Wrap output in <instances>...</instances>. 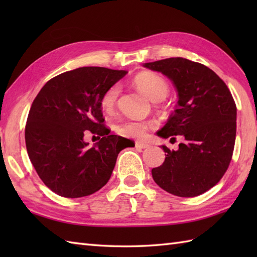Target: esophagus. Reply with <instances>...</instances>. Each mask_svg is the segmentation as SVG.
Wrapping results in <instances>:
<instances>
[{"instance_id": "esophagus-1", "label": "esophagus", "mask_w": 257, "mask_h": 257, "mask_svg": "<svg viewBox=\"0 0 257 257\" xmlns=\"http://www.w3.org/2000/svg\"><path fill=\"white\" fill-rule=\"evenodd\" d=\"M148 147H149V144L144 143V141H137V143H136V148L137 149H146L148 148Z\"/></svg>"}]
</instances>
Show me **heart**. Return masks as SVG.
Masks as SVG:
<instances>
[{
    "instance_id": "heart-1",
    "label": "heart",
    "mask_w": 257,
    "mask_h": 257,
    "mask_svg": "<svg viewBox=\"0 0 257 257\" xmlns=\"http://www.w3.org/2000/svg\"><path fill=\"white\" fill-rule=\"evenodd\" d=\"M136 88L148 97L151 101H161L169 94V85L166 79L161 76L154 73H141L134 79ZM120 88L118 85H113L105 91L102 95L100 105L103 110L110 111L116 105ZM149 123L137 121V120H127V121L119 122L117 124V133L123 137L129 138H141L146 135Z\"/></svg>"
}]
</instances>
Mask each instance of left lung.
I'll return each instance as SVG.
<instances>
[{
    "label": "left lung",
    "instance_id": "1",
    "mask_svg": "<svg viewBox=\"0 0 257 257\" xmlns=\"http://www.w3.org/2000/svg\"><path fill=\"white\" fill-rule=\"evenodd\" d=\"M170 79L178 91L177 108L157 133L183 143L178 150L161 146L166 159L151 170L167 192L192 198L220 181L230 165L236 136V106L231 91L212 69L182 57L145 63Z\"/></svg>",
    "mask_w": 257,
    "mask_h": 257
}]
</instances>
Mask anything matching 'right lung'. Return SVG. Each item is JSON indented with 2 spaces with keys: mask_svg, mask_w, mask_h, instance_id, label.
Here are the masks:
<instances>
[{
  "mask_svg": "<svg viewBox=\"0 0 257 257\" xmlns=\"http://www.w3.org/2000/svg\"><path fill=\"white\" fill-rule=\"evenodd\" d=\"M127 74L105 67H80L48 80L32 103L25 144L32 165L47 188L64 198H81L110 179L118 154L129 139L109 135L100 100ZM102 139L91 149L84 132Z\"/></svg>",
  "mask_w": 257,
  "mask_h": 257,
  "instance_id": "1",
  "label": "right lung"
}]
</instances>
